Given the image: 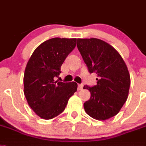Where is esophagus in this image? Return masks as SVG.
I'll use <instances>...</instances> for the list:
<instances>
[{
  "label": "esophagus",
  "instance_id": "1",
  "mask_svg": "<svg viewBox=\"0 0 146 146\" xmlns=\"http://www.w3.org/2000/svg\"><path fill=\"white\" fill-rule=\"evenodd\" d=\"M83 86H84V85H83L82 84H78V90H82V88H83Z\"/></svg>",
  "mask_w": 146,
  "mask_h": 146
}]
</instances>
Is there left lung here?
<instances>
[{
	"label": "left lung",
	"mask_w": 146,
	"mask_h": 146,
	"mask_svg": "<svg viewBox=\"0 0 146 146\" xmlns=\"http://www.w3.org/2000/svg\"><path fill=\"white\" fill-rule=\"evenodd\" d=\"M77 47L90 73L97 75L96 85H84L90 92L85 112L97 120L117 115L128 99L131 79L128 67L117 50L98 38H78Z\"/></svg>",
	"instance_id": "1"
}]
</instances>
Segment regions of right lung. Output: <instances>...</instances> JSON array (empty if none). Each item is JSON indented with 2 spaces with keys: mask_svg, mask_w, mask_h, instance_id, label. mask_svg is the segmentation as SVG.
Returning <instances> with one entry per match:
<instances>
[{
  "mask_svg": "<svg viewBox=\"0 0 146 146\" xmlns=\"http://www.w3.org/2000/svg\"><path fill=\"white\" fill-rule=\"evenodd\" d=\"M76 45V38H53L43 42L29 59L24 76V93L28 105L44 119L59 115L77 90V84L55 81L61 66Z\"/></svg>",
  "mask_w": 146,
  "mask_h": 146,
  "instance_id": "add662e5",
  "label": "right lung"
}]
</instances>
